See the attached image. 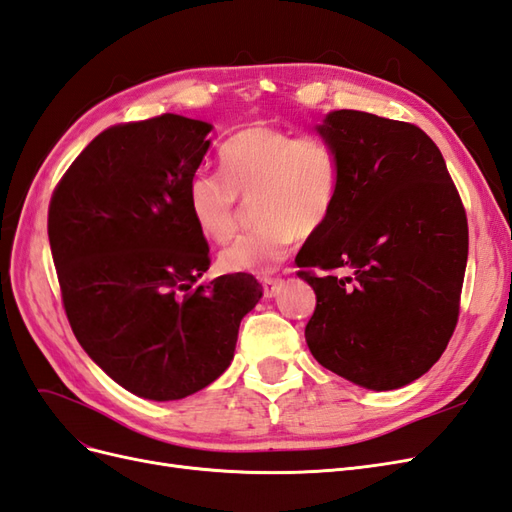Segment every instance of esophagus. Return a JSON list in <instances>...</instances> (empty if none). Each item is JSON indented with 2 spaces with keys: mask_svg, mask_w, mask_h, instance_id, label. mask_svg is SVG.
I'll list each match as a JSON object with an SVG mask.
<instances>
[{
  "mask_svg": "<svg viewBox=\"0 0 512 512\" xmlns=\"http://www.w3.org/2000/svg\"><path fill=\"white\" fill-rule=\"evenodd\" d=\"M282 286H284L282 277H265V280H262V288H265V297L267 299L277 297V292L282 290Z\"/></svg>",
  "mask_w": 512,
  "mask_h": 512,
  "instance_id": "1",
  "label": "esophagus"
}]
</instances>
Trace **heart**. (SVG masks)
<instances>
[{
    "label": "heart",
    "mask_w": 512,
    "mask_h": 512,
    "mask_svg": "<svg viewBox=\"0 0 512 512\" xmlns=\"http://www.w3.org/2000/svg\"><path fill=\"white\" fill-rule=\"evenodd\" d=\"M220 156L224 175L200 168L185 188L194 226L209 241H228L239 224V198H256L254 218L260 224L224 247L222 271H273L299 232L314 235L333 215L342 160L327 138L256 123L232 134Z\"/></svg>",
    "instance_id": "b5f03b06"
}]
</instances>
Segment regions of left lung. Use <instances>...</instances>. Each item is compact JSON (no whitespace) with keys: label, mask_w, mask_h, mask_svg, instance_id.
<instances>
[{"label":"left lung","mask_w":512,"mask_h":512,"mask_svg":"<svg viewBox=\"0 0 512 512\" xmlns=\"http://www.w3.org/2000/svg\"><path fill=\"white\" fill-rule=\"evenodd\" d=\"M318 132L342 160V190L299 254L297 275L316 292L307 346L354 384L399 389L429 371L457 327L466 209L440 149L414 123L342 108Z\"/></svg>","instance_id":"8db88e82"}]
</instances>
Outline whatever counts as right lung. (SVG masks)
Returning <instances> with one entry per match:
<instances>
[{"label":"right lung","mask_w":512,"mask_h":512,"mask_svg":"<svg viewBox=\"0 0 512 512\" xmlns=\"http://www.w3.org/2000/svg\"><path fill=\"white\" fill-rule=\"evenodd\" d=\"M205 121L117 123L59 179L49 241L68 322L123 389L183 399L224 374L241 318L262 297L247 273L198 284L209 245L185 200L209 149Z\"/></svg>","instance_id":"add662e5"}]
</instances>
